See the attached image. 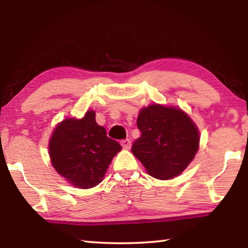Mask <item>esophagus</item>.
<instances>
[{
  "mask_svg": "<svg viewBox=\"0 0 248 248\" xmlns=\"http://www.w3.org/2000/svg\"><path fill=\"white\" fill-rule=\"evenodd\" d=\"M121 145H123V148L125 150H129L131 148V140L130 139H124L121 141Z\"/></svg>",
  "mask_w": 248,
  "mask_h": 248,
  "instance_id": "esophagus-1",
  "label": "esophagus"
}]
</instances>
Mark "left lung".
Here are the masks:
<instances>
[{
  "mask_svg": "<svg viewBox=\"0 0 248 248\" xmlns=\"http://www.w3.org/2000/svg\"><path fill=\"white\" fill-rule=\"evenodd\" d=\"M137 125L141 136L133 142L131 151L155 178L170 179L179 175L198 151V129L180 109L151 105L141 109Z\"/></svg>",
  "mask_w": 248,
  "mask_h": 248,
  "instance_id": "obj_1",
  "label": "left lung"
}]
</instances>
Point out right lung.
I'll list each match as a JSON object with an SVG mask.
<instances>
[{
	"instance_id": "obj_1",
	"label": "right lung",
	"mask_w": 248,
	"mask_h": 248,
	"mask_svg": "<svg viewBox=\"0 0 248 248\" xmlns=\"http://www.w3.org/2000/svg\"><path fill=\"white\" fill-rule=\"evenodd\" d=\"M123 149L97 124L95 112L82 119H65L57 125L49 142L51 163L59 174L78 188L86 189L102 182L115 155Z\"/></svg>"
}]
</instances>
